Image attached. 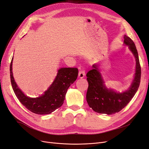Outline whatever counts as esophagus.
Segmentation results:
<instances>
[{"mask_svg": "<svg viewBox=\"0 0 149 149\" xmlns=\"http://www.w3.org/2000/svg\"><path fill=\"white\" fill-rule=\"evenodd\" d=\"M86 73H85V71L84 70H80L79 71V74H78V77L79 78H83L84 77Z\"/></svg>", "mask_w": 149, "mask_h": 149, "instance_id": "obj_1", "label": "esophagus"}]
</instances>
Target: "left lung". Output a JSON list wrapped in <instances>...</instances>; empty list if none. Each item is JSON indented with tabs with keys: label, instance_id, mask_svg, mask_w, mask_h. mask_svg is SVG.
Segmentation results:
<instances>
[{
	"label": "left lung",
	"instance_id": "1",
	"mask_svg": "<svg viewBox=\"0 0 149 149\" xmlns=\"http://www.w3.org/2000/svg\"><path fill=\"white\" fill-rule=\"evenodd\" d=\"M124 44L129 46L136 62L134 78L127 91L117 92L107 88L97 64H94L92 69L86 74L88 83L86 94L87 102L90 108L100 114L110 115L120 111L128 104L139 88L141 68L138 51L133 40L127 35H124Z\"/></svg>",
	"mask_w": 149,
	"mask_h": 149
}]
</instances>
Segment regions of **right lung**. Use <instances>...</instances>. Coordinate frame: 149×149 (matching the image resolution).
Here are the masks:
<instances>
[{
	"label": "right lung",
	"instance_id": "obj_1",
	"mask_svg": "<svg viewBox=\"0 0 149 149\" xmlns=\"http://www.w3.org/2000/svg\"><path fill=\"white\" fill-rule=\"evenodd\" d=\"M13 58L10 63V79L16 97L26 108L35 114H51L63 104L67 89L76 80L78 75L77 68H61L58 70L52 84L41 96L37 98L28 97L24 95L15 81L12 72Z\"/></svg>",
	"mask_w": 149,
	"mask_h": 149
}]
</instances>
